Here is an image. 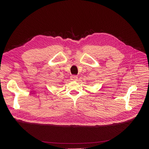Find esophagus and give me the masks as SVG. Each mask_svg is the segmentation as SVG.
I'll return each mask as SVG.
<instances>
[{"mask_svg":"<svg viewBox=\"0 0 149 149\" xmlns=\"http://www.w3.org/2000/svg\"><path fill=\"white\" fill-rule=\"evenodd\" d=\"M70 79L72 81H76L78 79V76H76V75H72V76H71Z\"/></svg>","mask_w":149,"mask_h":149,"instance_id":"obj_1","label":"esophagus"}]
</instances>
